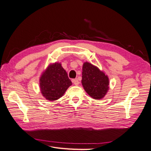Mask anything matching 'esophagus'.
<instances>
[{"label": "esophagus", "instance_id": "34e87169", "mask_svg": "<svg viewBox=\"0 0 151 151\" xmlns=\"http://www.w3.org/2000/svg\"><path fill=\"white\" fill-rule=\"evenodd\" d=\"M72 83H74L76 86H78V85H79V81H78V79H72Z\"/></svg>", "mask_w": 151, "mask_h": 151}]
</instances>
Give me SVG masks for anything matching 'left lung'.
Segmentation results:
<instances>
[{
	"label": "left lung",
	"instance_id": "8db88e82",
	"mask_svg": "<svg viewBox=\"0 0 151 151\" xmlns=\"http://www.w3.org/2000/svg\"><path fill=\"white\" fill-rule=\"evenodd\" d=\"M81 82L86 92L95 99L103 98L109 89L108 77L89 62L83 64Z\"/></svg>",
	"mask_w": 151,
	"mask_h": 151
}]
</instances>
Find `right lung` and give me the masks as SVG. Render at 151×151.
Instances as JSON below:
<instances>
[{"label":"right lung","instance_id":"add662e5","mask_svg":"<svg viewBox=\"0 0 151 151\" xmlns=\"http://www.w3.org/2000/svg\"><path fill=\"white\" fill-rule=\"evenodd\" d=\"M71 85L72 82L60 63L49 65L40 79L41 93L51 101L61 98Z\"/></svg>","mask_w":151,"mask_h":151}]
</instances>
